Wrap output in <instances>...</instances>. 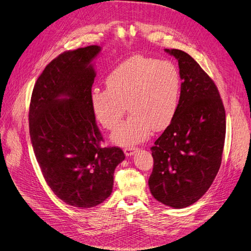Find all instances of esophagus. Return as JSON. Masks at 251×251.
<instances>
[{
	"label": "esophagus",
	"instance_id": "34e87169",
	"mask_svg": "<svg viewBox=\"0 0 251 251\" xmlns=\"http://www.w3.org/2000/svg\"><path fill=\"white\" fill-rule=\"evenodd\" d=\"M124 151H125V154L126 156H132V155H134L135 151H137V149H135V148H126Z\"/></svg>",
	"mask_w": 251,
	"mask_h": 251
}]
</instances>
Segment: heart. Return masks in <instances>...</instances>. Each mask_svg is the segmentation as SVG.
Instances as JSON below:
<instances>
[{
    "instance_id": "1",
    "label": "heart",
    "mask_w": 251,
    "mask_h": 251,
    "mask_svg": "<svg viewBox=\"0 0 251 251\" xmlns=\"http://www.w3.org/2000/svg\"><path fill=\"white\" fill-rule=\"evenodd\" d=\"M104 89H94L91 105L104 128L113 130L127 108L132 113L112 134L119 146L146 140L151 128L168 127L179 108L182 79L177 66L169 60L135 55L116 66L105 78Z\"/></svg>"
}]
</instances>
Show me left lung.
Returning a JSON list of instances; mask_svg holds the SVG:
<instances>
[{
    "instance_id": "8db88e82",
    "label": "left lung",
    "mask_w": 251,
    "mask_h": 251,
    "mask_svg": "<svg viewBox=\"0 0 251 251\" xmlns=\"http://www.w3.org/2000/svg\"><path fill=\"white\" fill-rule=\"evenodd\" d=\"M165 51L178 60L182 90L176 116L151 148L149 186L159 202L183 208L207 192L221 166L225 109L214 80L191 55Z\"/></svg>"
}]
</instances>
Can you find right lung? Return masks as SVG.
I'll list each match as a JSON object with an SVG mask.
<instances>
[{"label":"right lung","instance_id":"add662e5","mask_svg":"<svg viewBox=\"0 0 251 251\" xmlns=\"http://www.w3.org/2000/svg\"><path fill=\"white\" fill-rule=\"evenodd\" d=\"M100 50L92 45L51 60L30 101V138L43 176L74 207H94L107 199L114 171L126 158L118 147H100L103 138L91 105L96 76L91 63Z\"/></svg>","mask_w":251,"mask_h":251}]
</instances>
